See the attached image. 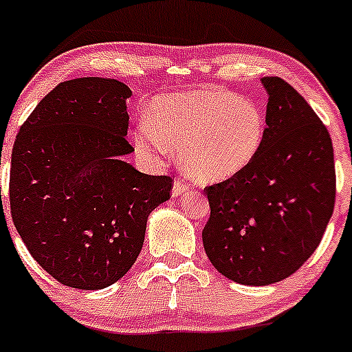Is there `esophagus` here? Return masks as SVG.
I'll use <instances>...</instances> for the list:
<instances>
[{
	"instance_id": "1",
	"label": "esophagus",
	"mask_w": 352,
	"mask_h": 352,
	"mask_svg": "<svg viewBox=\"0 0 352 352\" xmlns=\"http://www.w3.org/2000/svg\"><path fill=\"white\" fill-rule=\"evenodd\" d=\"M190 190V184L184 179H176L175 184H173V196L177 198V196H183L184 192Z\"/></svg>"
}]
</instances>
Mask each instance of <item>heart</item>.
<instances>
[{
    "label": "heart",
    "mask_w": 352,
    "mask_h": 352,
    "mask_svg": "<svg viewBox=\"0 0 352 352\" xmlns=\"http://www.w3.org/2000/svg\"><path fill=\"white\" fill-rule=\"evenodd\" d=\"M267 119L255 102L221 89L161 96L134 134L141 153L179 151L201 183H225L247 171L262 151Z\"/></svg>",
    "instance_id": "obj_1"
}]
</instances>
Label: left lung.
Here are the masks:
<instances>
[{"instance_id":"8db88e82","label":"left lung","mask_w":352,"mask_h":352,"mask_svg":"<svg viewBox=\"0 0 352 352\" xmlns=\"http://www.w3.org/2000/svg\"><path fill=\"white\" fill-rule=\"evenodd\" d=\"M267 134L250 168L206 188L211 214L203 247L213 267L243 285L290 277L322 240L334 211L331 135L304 97L263 77Z\"/></svg>"}]
</instances>
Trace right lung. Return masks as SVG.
Masks as SVG:
<instances>
[{
	"label": "right lung",
	"mask_w": 352,
	"mask_h": 352,
	"mask_svg": "<svg viewBox=\"0 0 352 352\" xmlns=\"http://www.w3.org/2000/svg\"><path fill=\"white\" fill-rule=\"evenodd\" d=\"M131 89L116 78L62 82L26 119L11 153L10 206L33 258L55 280L99 290L129 272L151 211L173 179L124 161ZM3 210V203H1Z\"/></svg>",
	"instance_id": "right-lung-1"
}]
</instances>
